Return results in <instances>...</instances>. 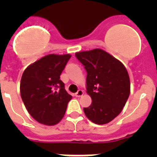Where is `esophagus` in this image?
Here are the masks:
<instances>
[{
  "mask_svg": "<svg viewBox=\"0 0 157 157\" xmlns=\"http://www.w3.org/2000/svg\"><path fill=\"white\" fill-rule=\"evenodd\" d=\"M83 94H84V93H83V91L82 90H78V92L75 94V97H77V98H80V97H82V96L83 95Z\"/></svg>",
  "mask_w": 157,
  "mask_h": 157,
  "instance_id": "1",
  "label": "esophagus"
}]
</instances>
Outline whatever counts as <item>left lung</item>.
<instances>
[{"instance_id": "1", "label": "left lung", "mask_w": 157, "mask_h": 157, "mask_svg": "<svg viewBox=\"0 0 157 157\" xmlns=\"http://www.w3.org/2000/svg\"><path fill=\"white\" fill-rule=\"evenodd\" d=\"M77 59L86 70V93L92 104L83 110L96 124L113 120L125 106L130 92L128 72L121 62L101 48L78 52Z\"/></svg>"}]
</instances>
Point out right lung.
Here are the masks:
<instances>
[{
	"label": "right lung",
	"mask_w": 157,
	"mask_h": 157,
	"mask_svg": "<svg viewBox=\"0 0 157 157\" xmlns=\"http://www.w3.org/2000/svg\"><path fill=\"white\" fill-rule=\"evenodd\" d=\"M71 56L70 54H48L23 71L20 82L22 100L29 114L41 124H57L72 98L59 79Z\"/></svg>",
	"instance_id": "add662e5"
}]
</instances>
